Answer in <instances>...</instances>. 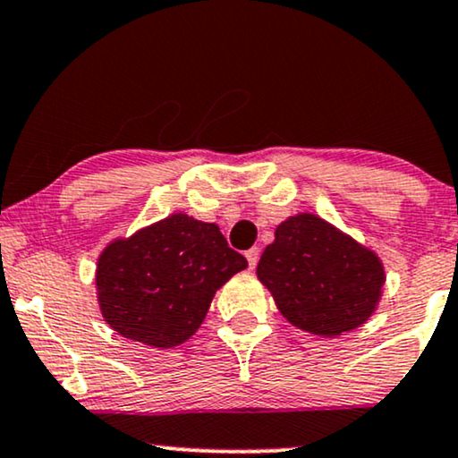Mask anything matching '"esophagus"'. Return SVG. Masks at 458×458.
Wrapping results in <instances>:
<instances>
[{
  "label": "esophagus",
  "mask_w": 458,
  "mask_h": 458,
  "mask_svg": "<svg viewBox=\"0 0 458 458\" xmlns=\"http://www.w3.org/2000/svg\"><path fill=\"white\" fill-rule=\"evenodd\" d=\"M245 258L247 262H250V268H256L258 260H260V250H258V247H251V250L245 251Z\"/></svg>",
  "instance_id": "1"
}]
</instances>
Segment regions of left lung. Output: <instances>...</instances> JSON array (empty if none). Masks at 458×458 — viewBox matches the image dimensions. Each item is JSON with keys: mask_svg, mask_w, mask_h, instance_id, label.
Listing matches in <instances>:
<instances>
[{"mask_svg": "<svg viewBox=\"0 0 458 458\" xmlns=\"http://www.w3.org/2000/svg\"><path fill=\"white\" fill-rule=\"evenodd\" d=\"M256 275L292 327L319 337L362 327L386 282L376 251L313 213H296L275 228Z\"/></svg>", "mask_w": 458, "mask_h": 458, "instance_id": "8db88e82", "label": "left lung"}]
</instances>
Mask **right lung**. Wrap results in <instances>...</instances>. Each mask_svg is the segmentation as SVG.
Listing matches in <instances>:
<instances>
[{
    "mask_svg": "<svg viewBox=\"0 0 458 458\" xmlns=\"http://www.w3.org/2000/svg\"><path fill=\"white\" fill-rule=\"evenodd\" d=\"M243 268L247 260L217 224L173 213L104 247L98 305L121 337L168 350L200 328L215 292Z\"/></svg>",
    "mask_w": 458,
    "mask_h": 458,
    "instance_id": "right-lung-1",
    "label": "right lung"
}]
</instances>
